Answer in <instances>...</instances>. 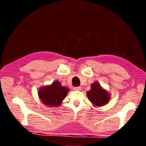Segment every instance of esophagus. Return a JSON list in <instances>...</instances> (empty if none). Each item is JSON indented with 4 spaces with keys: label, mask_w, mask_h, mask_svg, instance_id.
I'll return each mask as SVG.
<instances>
[{
    "label": "esophagus",
    "mask_w": 146,
    "mask_h": 146,
    "mask_svg": "<svg viewBox=\"0 0 146 146\" xmlns=\"http://www.w3.org/2000/svg\"><path fill=\"white\" fill-rule=\"evenodd\" d=\"M73 90L75 91H80L81 88L80 87H75L73 88Z\"/></svg>",
    "instance_id": "obj_1"
}]
</instances>
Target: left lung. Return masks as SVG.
Returning <instances> with one entry per match:
<instances>
[{
	"mask_svg": "<svg viewBox=\"0 0 146 146\" xmlns=\"http://www.w3.org/2000/svg\"><path fill=\"white\" fill-rule=\"evenodd\" d=\"M86 95L92 104L97 107L107 104L111 100V94L97 82L91 84V90L88 91Z\"/></svg>",
	"mask_w": 146,
	"mask_h": 146,
	"instance_id": "1",
	"label": "left lung"
}]
</instances>
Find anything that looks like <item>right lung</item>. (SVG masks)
Segmentation results:
<instances>
[{
	"instance_id": "1",
	"label": "right lung",
	"mask_w": 146,
	"mask_h": 146,
	"mask_svg": "<svg viewBox=\"0 0 146 146\" xmlns=\"http://www.w3.org/2000/svg\"><path fill=\"white\" fill-rule=\"evenodd\" d=\"M68 88L62 86L58 80L49 85L40 87L38 90V97L44 105L49 107H58L67 96Z\"/></svg>"
}]
</instances>
